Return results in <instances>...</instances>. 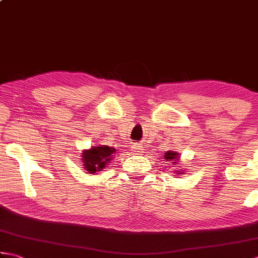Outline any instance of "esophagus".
<instances>
[{
    "instance_id": "esophagus-1",
    "label": "esophagus",
    "mask_w": 258,
    "mask_h": 258,
    "mask_svg": "<svg viewBox=\"0 0 258 258\" xmlns=\"http://www.w3.org/2000/svg\"><path fill=\"white\" fill-rule=\"evenodd\" d=\"M132 150H133V152L135 153V154H140V153L142 152V145H141V144H138V143H135V144L132 146Z\"/></svg>"
}]
</instances>
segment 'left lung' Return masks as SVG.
Segmentation results:
<instances>
[{
	"instance_id": "left-lung-1",
	"label": "left lung",
	"mask_w": 258,
	"mask_h": 258,
	"mask_svg": "<svg viewBox=\"0 0 258 258\" xmlns=\"http://www.w3.org/2000/svg\"><path fill=\"white\" fill-rule=\"evenodd\" d=\"M165 158H166V160H169V161H175L173 163H176L179 160V154H177L176 152L169 151V152L166 153ZM176 172H177V174H183V172H180V171H176Z\"/></svg>"
}]
</instances>
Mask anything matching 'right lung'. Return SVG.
<instances>
[{"label": "right lung", "mask_w": 258, "mask_h": 258, "mask_svg": "<svg viewBox=\"0 0 258 258\" xmlns=\"http://www.w3.org/2000/svg\"><path fill=\"white\" fill-rule=\"evenodd\" d=\"M115 151L116 150L114 147L107 145H96L90 150L83 151L81 160L84 169L89 174H95L96 172L103 171L113 158Z\"/></svg>", "instance_id": "1"}]
</instances>
